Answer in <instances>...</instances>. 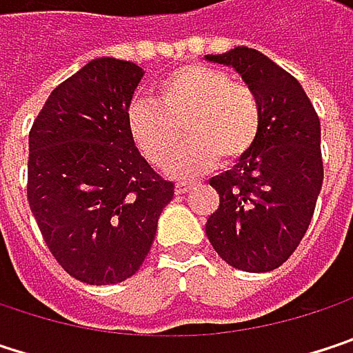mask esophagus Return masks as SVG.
Wrapping results in <instances>:
<instances>
[{"instance_id": "esophagus-1", "label": "esophagus", "mask_w": 353, "mask_h": 353, "mask_svg": "<svg viewBox=\"0 0 353 353\" xmlns=\"http://www.w3.org/2000/svg\"><path fill=\"white\" fill-rule=\"evenodd\" d=\"M194 188V183L192 181H179L176 185V192L177 194H185V192H190Z\"/></svg>"}]
</instances>
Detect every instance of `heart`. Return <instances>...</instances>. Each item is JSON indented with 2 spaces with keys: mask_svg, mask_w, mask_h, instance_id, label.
<instances>
[{
  "mask_svg": "<svg viewBox=\"0 0 353 353\" xmlns=\"http://www.w3.org/2000/svg\"><path fill=\"white\" fill-rule=\"evenodd\" d=\"M128 130L139 151L157 168L170 159L184 124L186 145L168 163V174H204L216 161L233 163L255 145L261 128L257 94L227 73L183 65L159 81L151 102L128 108Z\"/></svg>",
  "mask_w": 353,
  "mask_h": 353,
  "instance_id": "obj_1",
  "label": "heart"
}]
</instances>
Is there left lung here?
<instances>
[{
    "label": "left lung",
    "instance_id": "obj_1",
    "mask_svg": "<svg viewBox=\"0 0 353 353\" xmlns=\"http://www.w3.org/2000/svg\"><path fill=\"white\" fill-rule=\"evenodd\" d=\"M233 67L261 104L255 145L210 177L221 204L206 221L214 251L243 272L280 268L305 237L323 185L321 122L303 85L255 48L206 54Z\"/></svg>",
    "mask_w": 353,
    "mask_h": 353
}]
</instances>
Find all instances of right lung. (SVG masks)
I'll list each match as a JSON object with an SVG mask.
<instances>
[{"instance_id": "add662e5", "label": "right lung", "mask_w": 353, "mask_h": 353, "mask_svg": "<svg viewBox=\"0 0 353 353\" xmlns=\"http://www.w3.org/2000/svg\"><path fill=\"white\" fill-rule=\"evenodd\" d=\"M143 75L130 61H90L52 90L28 137L30 210L54 259L85 284L130 278L174 198L128 130Z\"/></svg>"}]
</instances>
